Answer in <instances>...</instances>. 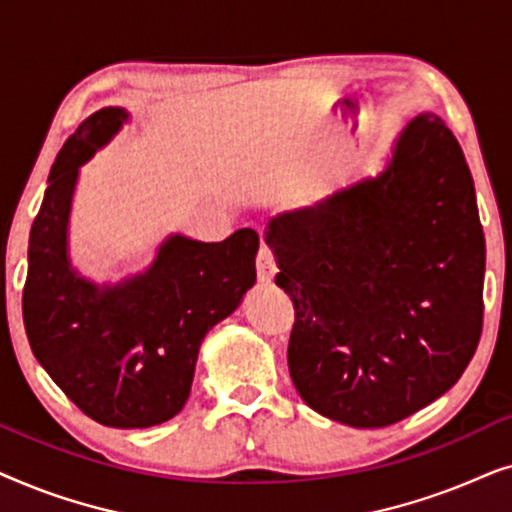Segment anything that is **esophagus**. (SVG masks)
<instances>
[{
    "label": "esophagus",
    "mask_w": 512,
    "mask_h": 512,
    "mask_svg": "<svg viewBox=\"0 0 512 512\" xmlns=\"http://www.w3.org/2000/svg\"><path fill=\"white\" fill-rule=\"evenodd\" d=\"M256 275H258V282H263V284L272 282L277 275L275 254H272V249L265 247V244L258 249V254H256Z\"/></svg>",
    "instance_id": "1"
}]
</instances>
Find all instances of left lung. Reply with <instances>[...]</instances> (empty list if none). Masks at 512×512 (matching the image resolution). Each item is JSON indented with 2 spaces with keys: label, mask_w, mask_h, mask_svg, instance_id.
<instances>
[{
  "label": "left lung",
  "mask_w": 512,
  "mask_h": 512,
  "mask_svg": "<svg viewBox=\"0 0 512 512\" xmlns=\"http://www.w3.org/2000/svg\"><path fill=\"white\" fill-rule=\"evenodd\" d=\"M265 242L296 310L289 373L319 415L380 429L454 387L482 333L485 235L452 130L419 114L377 174L279 214Z\"/></svg>",
  "instance_id": "left-lung-1"
}]
</instances>
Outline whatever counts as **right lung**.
<instances>
[{"label":"right lung","instance_id":"obj_1","mask_svg":"<svg viewBox=\"0 0 512 512\" xmlns=\"http://www.w3.org/2000/svg\"><path fill=\"white\" fill-rule=\"evenodd\" d=\"M128 111L104 107L62 144L30 230L23 321L37 361L90 419L146 429L181 412L207 331L256 282L258 233L223 242L170 235L156 261L118 284L72 268L67 226L79 167L109 144Z\"/></svg>","mask_w":512,"mask_h":512}]
</instances>
